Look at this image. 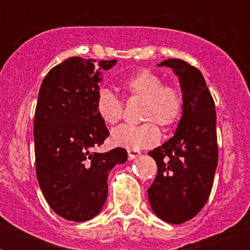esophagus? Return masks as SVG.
<instances>
[{"label":"esophagus","instance_id":"obj_1","mask_svg":"<svg viewBox=\"0 0 250 250\" xmlns=\"http://www.w3.org/2000/svg\"><path fill=\"white\" fill-rule=\"evenodd\" d=\"M141 156L140 150H128V158L129 160H135L137 157Z\"/></svg>","mask_w":250,"mask_h":250}]
</instances>
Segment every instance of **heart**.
I'll use <instances>...</instances> for the list:
<instances>
[{"label": "heart", "mask_w": 250, "mask_h": 250, "mask_svg": "<svg viewBox=\"0 0 250 250\" xmlns=\"http://www.w3.org/2000/svg\"><path fill=\"white\" fill-rule=\"evenodd\" d=\"M129 97L143 100L140 118L143 125H122L113 129L110 141L114 146L127 150L152 148L161 139L153 122L168 128L176 125L183 113V96L178 88L165 85L164 79L150 70H140L122 82ZM96 109L106 125H115L122 117L123 104L117 94L102 86L97 92Z\"/></svg>", "instance_id": "1"}]
</instances>
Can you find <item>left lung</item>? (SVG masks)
<instances>
[{"instance_id":"1","label":"left lung","mask_w":250,"mask_h":250,"mask_svg":"<svg viewBox=\"0 0 250 250\" xmlns=\"http://www.w3.org/2000/svg\"><path fill=\"white\" fill-rule=\"evenodd\" d=\"M179 78L183 113L174 136L148 153L158 172L148 189L157 217L180 225L197 215L209 198L218 165L217 114L205 79L197 68L182 60H166Z\"/></svg>"}]
</instances>
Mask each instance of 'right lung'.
<instances>
[{
    "instance_id": "obj_1",
    "label": "right lung",
    "mask_w": 250,
    "mask_h": 250,
    "mask_svg": "<svg viewBox=\"0 0 250 250\" xmlns=\"http://www.w3.org/2000/svg\"><path fill=\"white\" fill-rule=\"evenodd\" d=\"M115 63L71 57L41 83L33 123L37 180L49 206L67 221H89L101 211L109 172L127 161L123 148L93 152L110 135L96 97L102 71Z\"/></svg>"
}]
</instances>
